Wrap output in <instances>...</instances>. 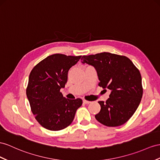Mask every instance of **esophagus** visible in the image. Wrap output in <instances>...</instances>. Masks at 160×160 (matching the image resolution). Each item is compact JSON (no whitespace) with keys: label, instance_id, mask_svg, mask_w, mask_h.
Returning a JSON list of instances; mask_svg holds the SVG:
<instances>
[{"label":"esophagus","instance_id":"1","mask_svg":"<svg viewBox=\"0 0 160 160\" xmlns=\"http://www.w3.org/2000/svg\"><path fill=\"white\" fill-rule=\"evenodd\" d=\"M83 103H85V104H89L91 102L88 101H87V100H83Z\"/></svg>","mask_w":160,"mask_h":160}]
</instances>
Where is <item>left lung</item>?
<instances>
[{
  "label": "left lung",
  "mask_w": 160,
  "mask_h": 160,
  "mask_svg": "<svg viewBox=\"0 0 160 160\" xmlns=\"http://www.w3.org/2000/svg\"><path fill=\"white\" fill-rule=\"evenodd\" d=\"M81 60L82 63L95 68L99 85L110 91L106 102H98L101 110L95 115L97 120L109 127L124 124L132 116L141 101L140 72L128 57L110 52L84 55Z\"/></svg>",
  "instance_id": "8db88e82"
}]
</instances>
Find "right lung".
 <instances>
[{"label":"right lung","instance_id":"1","mask_svg":"<svg viewBox=\"0 0 160 160\" xmlns=\"http://www.w3.org/2000/svg\"><path fill=\"white\" fill-rule=\"evenodd\" d=\"M81 56L54 54L41 61L31 71L26 95L36 120L44 128L57 131L71 124L81 99H68L60 89L65 87L68 73Z\"/></svg>","mask_w":160,"mask_h":160}]
</instances>
